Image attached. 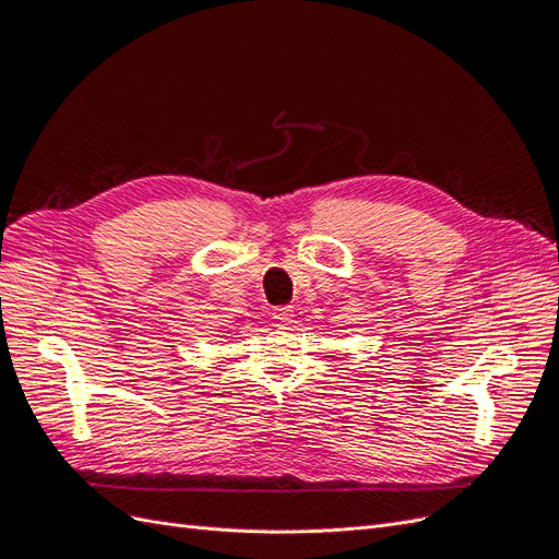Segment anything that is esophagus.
Instances as JSON below:
<instances>
[{"mask_svg": "<svg viewBox=\"0 0 559 559\" xmlns=\"http://www.w3.org/2000/svg\"><path fill=\"white\" fill-rule=\"evenodd\" d=\"M273 319H275V324H277V326L286 329V326L292 324V319H294V310H292V308H277V310L273 312Z\"/></svg>", "mask_w": 559, "mask_h": 559, "instance_id": "34e87169", "label": "esophagus"}]
</instances>
